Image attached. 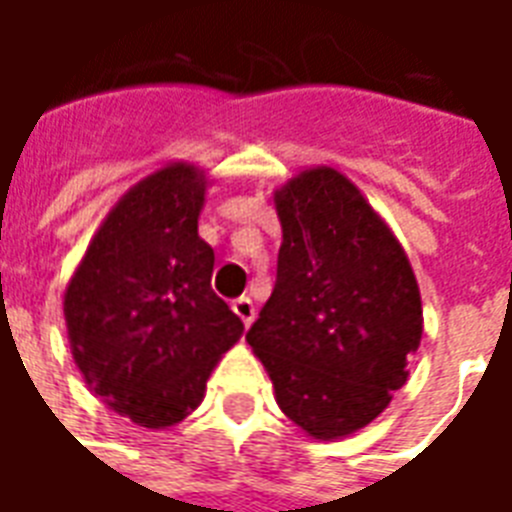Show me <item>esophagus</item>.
<instances>
[{
    "mask_svg": "<svg viewBox=\"0 0 512 512\" xmlns=\"http://www.w3.org/2000/svg\"><path fill=\"white\" fill-rule=\"evenodd\" d=\"M233 312L241 318V321L249 326V323L255 321V304H252V299L249 296H241V299L233 301Z\"/></svg>",
    "mask_w": 512,
    "mask_h": 512,
    "instance_id": "1",
    "label": "esophagus"
}]
</instances>
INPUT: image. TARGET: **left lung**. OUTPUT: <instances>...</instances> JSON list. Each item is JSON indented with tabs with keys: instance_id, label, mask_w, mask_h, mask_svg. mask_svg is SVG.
<instances>
[{
	"instance_id": "left-lung-1",
	"label": "left lung",
	"mask_w": 512,
	"mask_h": 512,
	"mask_svg": "<svg viewBox=\"0 0 512 512\" xmlns=\"http://www.w3.org/2000/svg\"><path fill=\"white\" fill-rule=\"evenodd\" d=\"M277 285L246 343L282 414L307 436L345 439L406 384L422 299L403 246L343 172L301 169L274 191Z\"/></svg>"
}]
</instances>
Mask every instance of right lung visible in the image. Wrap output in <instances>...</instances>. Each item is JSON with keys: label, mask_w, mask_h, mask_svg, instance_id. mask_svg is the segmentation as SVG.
I'll list each match as a JSON object with an SVG mask.
<instances>
[{"label": "right lung", "mask_w": 512, "mask_h": 512, "mask_svg": "<svg viewBox=\"0 0 512 512\" xmlns=\"http://www.w3.org/2000/svg\"><path fill=\"white\" fill-rule=\"evenodd\" d=\"M208 175L172 161L117 200L65 288V326L84 381L150 430L200 406L244 323L211 288L213 249L197 233Z\"/></svg>", "instance_id": "add662e5"}]
</instances>
